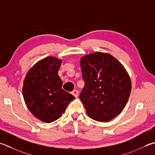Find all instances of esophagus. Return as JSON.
Listing matches in <instances>:
<instances>
[{"mask_svg": "<svg viewBox=\"0 0 155 155\" xmlns=\"http://www.w3.org/2000/svg\"><path fill=\"white\" fill-rule=\"evenodd\" d=\"M72 94L76 98H77V97H78V91L77 90H74V91H72Z\"/></svg>", "mask_w": 155, "mask_h": 155, "instance_id": "esophagus-1", "label": "esophagus"}]
</instances>
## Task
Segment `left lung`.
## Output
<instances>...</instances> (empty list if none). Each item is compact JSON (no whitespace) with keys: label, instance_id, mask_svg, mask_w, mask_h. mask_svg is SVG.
Masks as SVG:
<instances>
[{"label":"left lung","instance_id":"1","mask_svg":"<svg viewBox=\"0 0 155 155\" xmlns=\"http://www.w3.org/2000/svg\"><path fill=\"white\" fill-rule=\"evenodd\" d=\"M84 87L79 98L93 120L110 122L125 107L132 83L124 66L111 54L96 51L81 58Z\"/></svg>","mask_w":155,"mask_h":155}]
</instances>
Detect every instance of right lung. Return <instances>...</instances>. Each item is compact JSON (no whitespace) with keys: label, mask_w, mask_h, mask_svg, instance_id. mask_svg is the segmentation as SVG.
Masks as SVG:
<instances>
[{"label":"right lung","mask_w":155,"mask_h":155,"mask_svg":"<svg viewBox=\"0 0 155 155\" xmlns=\"http://www.w3.org/2000/svg\"><path fill=\"white\" fill-rule=\"evenodd\" d=\"M62 60L48 56L29 70L23 81V95L28 110L38 120L50 123L64 114L74 97L62 89L58 72Z\"/></svg>","instance_id":"right-lung-1"}]
</instances>
